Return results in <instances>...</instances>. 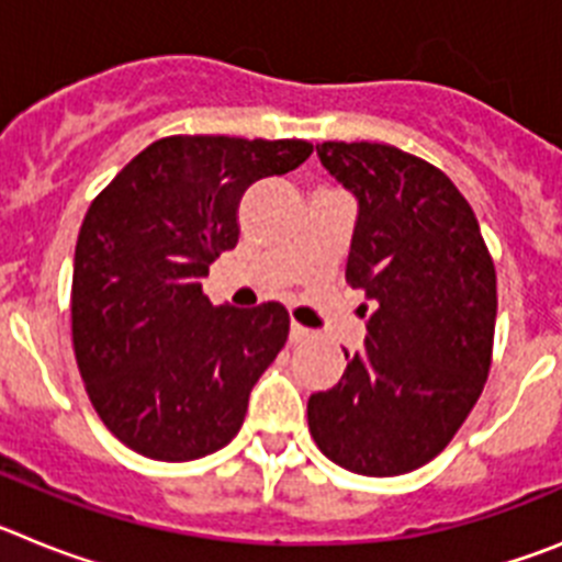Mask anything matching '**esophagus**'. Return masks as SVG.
Listing matches in <instances>:
<instances>
[{
	"label": "esophagus",
	"instance_id": "34e87169",
	"mask_svg": "<svg viewBox=\"0 0 562 562\" xmlns=\"http://www.w3.org/2000/svg\"><path fill=\"white\" fill-rule=\"evenodd\" d=\"M310 337H312V331L304 329V326H301V324H292L290 326V340L292 342H304V340H310Z\"/></svg>",
	"mask_w": 562,
	"mask_h": 562
}]
</instances>
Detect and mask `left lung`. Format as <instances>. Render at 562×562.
<instances>
[{
	"label": "left lung",
	"mask_w": 562,
	"mask_h": 562,
	"mask_svg": "<svg viewBox=\"0 0 562 562\" xmlns=\"http://www.w3.org/2000/svg\"><path fill=\"white\" fill-rule=\"evenodd\" d=\"M357 196L346 281L366 292V351L310 396V434L351 473H411L448 448L484 391L498 295L473 207L436 166L385 143H321ZM362 312L369 306H360Z\"/></svg>",
	"instance_id": "8db88e82"
}]
</instances>
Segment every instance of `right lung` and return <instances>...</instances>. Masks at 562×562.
<instances>
[{
    "label": "right lung",
    "mask_w": 562,
    "mask_h": 562,
    "mask_svg": "<svg viewBox=\"0 0 562 562\" xmlns=\"http://www.w3.org/2000/svg\"><path fill=\"white\" fill-rule=\"evenodd\" d=\"M310 154L306 140L173 134L89 205L72 267V349L92 408L134 453L193 461L241 428L290 315L276 301L213 306L202 278L236 247L247 188Z\"/></svg>",
    "instance_id": "add662e5"
}]
</instances>
